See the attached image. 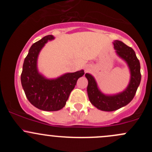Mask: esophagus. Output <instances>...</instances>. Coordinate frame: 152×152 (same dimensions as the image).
I'll use <instances>...</instances> for the list:
<instances>
[{"label":"esophagus","mask_w":152,"mask_h":152,"mask_svg":"<svg viewBox=\"0 0 152 152\" xmlns=\"http://www.w3.org/2000/svg\"><path fill=\"white\" fill-rule=\"evenodd\" d=\"M90 65H86L85 67V72H87V71H88V70H90Z\"/></svg>","instance_id":"34e87169"}]
</instances>
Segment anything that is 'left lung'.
<instances>
[{
    "label": "left lung",
    "instance_id": "1",
    "mask_svg": "<svg viewBox=\"0 0 152 152\" xmlns=\"http://www.w3.org/2000/svg\"><path fill=\"white\" fill-rule=\"evenodd\" d=\"M113 45L116 53L126 61L129 67L131 77L126 89L116 95H104L99 89L93 76L89 73L85 74V77L88 80L87 90L90 102L99 110L107 112L115 111L128 104L135 96L141 80L140 62L134 50L119 40H115Z\"/></svg>",
    "mask_w": 152,
    "mask_h": 152
}]
</instances>
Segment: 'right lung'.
<instances>
[{
	"instance_id": "add662e5",
	"label": "right lung",
	"mask_w": 152,
	"mask_h": 152,
	"mask_svg": "<svg viewBox=\"0 0 152 152\" xmlns=\"http://www.w3.org/2000/svg\"><path fill=\"white\" fill-rule=\"evenodd\" d=\"M53 39V35H48L31 46L24 60L20 78L29 102L44 111H57L63 108L78 79L85 74L82 70L65 73L57 79H48L38 72L37 62L39 51L48 41Z\"/></svg>"
}]
</instances>
